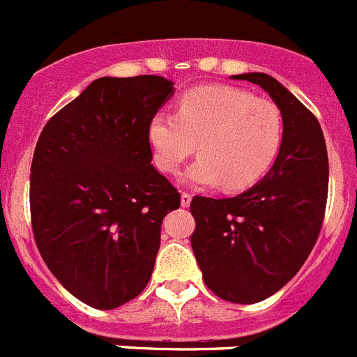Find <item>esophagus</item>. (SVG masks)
<instances>
[{"mask_svg":"<svg viewBox=\"0 0 357 357\" xmlns=\"http://www.w3.org/2000/svg\"><path fill=\"white\" fill-rule=\"evenodd\" d=\"M181 204L182 207H189V204H191V195H189L188 191H184V193L181 195Z\"/></svg>","mask_w":357,"mask_h":357,"instance_id":"esophagus-1","label":"esophagus"}]
</instances>
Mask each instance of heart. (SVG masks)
Instances as JSON below:
<instances>
[{
    "label": "heart",
    "instance_id": "obj_1",
    "mask_svg": "<svg viewBox=\"0 0 357 357\" xmlns=\"http://www.w3.org/2000/svg\"><path fill=\"white\" fill-rule=\"evenodd\" d=\"M282 132V114L272 100L230 85H204L182 94L176 114L153 116L148 139L162 172H176L198 144L200 159L188 181L241 191L270 172Z\"/></svg>",
    "mask_w": 357,
    "mask_h": 357
}]
</instances>
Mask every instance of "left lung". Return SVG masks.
Instances as JSON below:
<instances>
[{
	"instance_id": "1",
	"label": "left lung",
	"mask_w": 357,
	"mask_h": 357,
	"mask_svg": "<svg viewBox=\"0 0 357 357\" xmlns=\"http://www.w3.org/2000/svg\"><path fill=\"white\" fill-rule=\"evenodd\" d=\"M261 85L282 114V144L259 184L232 198L195 197L191 247L207 288L234 304H255L296 275L320 234L329 159L320 123L264 73L236 75Z\"/></svg>"
}]
</instances>
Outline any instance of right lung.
<instances>
[{
    "mask_svg": "<svg viewBox=\"0 0 357 357\" xmlns=\"http://www.w3.org/2000/svg\"><path fill=\"white\" fill-rule=\"evenodd\" d=\"M173 84L103 77L43 128L30 169V216L46 266L78 301L114 309L150 280L160 223L181 193L151 166L148 127Z\"/></svg>",
    "mask_w": 357,
    "mask_h": 357,
    "instance_id": "add662e5",
    "label": "right lung"
}]
</instances>
